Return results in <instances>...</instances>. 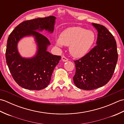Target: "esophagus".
<instances>
[{"mask_svg": "<svg viewBox=\"0 0 124 124\" xmlns=\"http://www.w3.org/2000/svg\"><path fill=\"white\" fill-rule=\"evenodd\" d=\"M62 60L63 62H66L68 61V59H67V58L66 57H65L64 56H62Z\"/></svg>", "mask_w": 124, "mask_h": 124, "instance_id": "obj_1", "label": "esophagus"}]
</instances>
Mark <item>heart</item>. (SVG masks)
<instances>
[{
    "mask_svg": "<svg viewBox=\"0 0 124 124\" xmlns=\"http://www.w3.org/2000/svg\"><path fill=\"white\" fill-rule=\"evenodd\" d=\"M95 36L92 31L83 28H69L61 33L56 39L58 46H70V51L72 56L81 57L86 54L93 45Z\"/></svg>",
    "mask_w": 124,
    "mask_h": 124,
    "instance_id": "b5f03b06",
    "label": "heart"
}]
</instances>
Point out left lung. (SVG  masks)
<instances>
[{
	"label": "left lung",
	"instance_id": "left-lung-1",
	"mask_svg": "<svg viewBox=\"0 0 124 124\" xmlns=\"http://www.w3.org/2000/svg\"><path fill=\"white\" fill-rule=\"evenodd\" d=\"M97 31L96 45L80 59L74 61L75 85L93 90L106 85L114 74L118 60L117 44L114 37L104 26L92 23Z\"/></svg>",
	"mask_w": 124,
	"mask_h": 124
}]
</instances>
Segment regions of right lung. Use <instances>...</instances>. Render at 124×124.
I'll list each match as a JSON object with an SVG mask.
<instances>
[{
    "instance_id": "obj_1",
    "label": "right lung",
    "mask_w": 124,
    "mask_h": 124,
    "mask_svg": "<svg viewBox=\"0 0 124 124\" xmlns=\"http://www.w3.org/2000/svg\"><path fill=\"white\" fill-rule=\"evenodd\" d=\"M56 17L53 16L25 21L18 24L10 33L7 40L6 60L14 80L23 88L40 90L49 84L52 73L61 57L47 51L51 45L45 36L39 33L45 29L52 33ZM33 35L38 45L35 57L27 59L20 56L17 43L25 36Z\"/></svg>"
}]
</instances>
